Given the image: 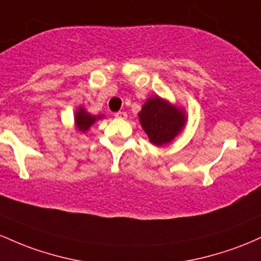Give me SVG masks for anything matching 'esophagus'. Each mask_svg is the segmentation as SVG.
<instances>
[{
	"label": "esophagus",
	"instance_id": "1",
	"mask_svg": "<svg viewBox=\"0 0 261 261\" xmlns=\"http://www.w3.org/2000/svg\"><path fill=\"white\" fill-rule=\"evenodd\" d=\"M115 117H116V118H119V119H125V118H127V113L123 112V111H119V112L115 113Z\"/></svg>",
	"mask_w": 261,
	"mask_h": 261
}]
</instances>
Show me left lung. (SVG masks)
<instances>
[{
  "mask_svg": "<svg viewBox=\"0 0 261 261\" xmlns=\"http://www.w3.org/2000/svg\"><path fill=\"white\" fill-rule=\"evenodd\" d=\"M138 116L150 143L158 146L171 143L184 130L187 121L182 108L159 96L146 99Z\"/></svg>",
  "mask_w": 261,
  "mask_h": 261,
  "instance_id": "1",
  "label": "left lung"
}]
</instances>
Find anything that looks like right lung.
Here are the masks:
<instances>
[{
  "instance_id": "right-lung-1",
  "label": "right lung",
  "mask_w": 261,
  "mask_h": 261,
  "mask_svg": "<svg viewBox=\"0 0 261 261\" xmlns=\"http://www.w3.org/2000/svg\"><path fill=\"white\" fill-rule=\"evenodd\" d=\"M75 125L76 128H77L79 132H81V133H85V132H87L90 129V127L95 123L97 119H101L103 118V116H92L90 115L89 112H86V110H85L84 107H79L77 111L75 112Z\"/></svg>"
}]
</instances>
